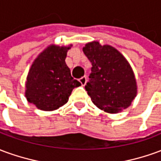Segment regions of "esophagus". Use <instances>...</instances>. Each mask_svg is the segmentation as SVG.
<instances>
[{
    "label": "esophagus",
    "mask_w": 161,
    "mask_h": 161,
    "mask_svg": "<svg viewBox=\"0 0 161 161\" xmlns=\"http://www.w3.org/2000/svg\"><path fill=\"white\" fill-rule=\"evenodd\" d=\"M79 82H80V84L82 86H84L85 84H86V82H87V78L85 76L84 77H82L81 78H79Z\"/></svg>",
    "instance_id": "esophagus-1"
}]
</instances>
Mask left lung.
I'll return each instance as SVG.
<instances>
[{"mask_svg": "<svg viewBox=\"0 0 161 161\" xmlns=\"http://www.w3.org/2000/svg\"><path fill=\"white\" fill-rule=\"evenodd\" d=\"M92 67L85 85L88 95L96 106L108 113H118L127 108L137 92L131 66L117 50L97 41L83 48Z\"/></svg>", "mask_w": 161, "mask_h": 161, "instance_id": "obj_1", "label": "left lung"}]
</instances>
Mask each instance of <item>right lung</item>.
Here are the masks:
<instances>
[{
  "instance_id": "add662e5",
  "label": "right lung",
  "mask_w": 161,
  "mask_h": 161,
  "mask_svg": "<svg viewBox=\"0 0 161 161\" xmlns=\"http://www.w3.org/2000/svg\"><path fill=\"white\" fill-rule=\"evenodd\" d=\"M65 46H50L31 66L26 84V97L41 110H54L65 104L74 88L81 84L70 75L65 64Z\"/></svg>"
}]
</instances>
